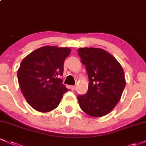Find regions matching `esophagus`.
Returning a JSON list of instances; mask_svg holds the SVG:
<instances>
[{"mask_svg": "<svg viewBox=\"0 0 146 146\" xmlns=\"http://www.w3.org/2000/svg\"><path fill=\"white\" fill-rule=\"evenodd\" d=\"M75 88H76V86H71V89L72 90H75Z\"/></svg>", "mask_w": 146, "mask_h": 146, "instance_id": "obj_1", "label": "esophagus"}]
</instances>
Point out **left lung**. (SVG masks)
Returning a JSON list of instances; mask_svg holds the SVG:
<instances>
[{
    "mask_svg": "<svg viewBox=\"0 0 146 146\" xmlns=\"http://www.w3.org/2000/svg\"><path fill=\"white\" fill-rule=\"evenodd\" d=\"M89 84L85 95H78L81 109L91 117L107 115L117 105L125 86L124 71L110 53L100 48H80Z\"/></svg>",
    "mask_w": 146,
    "mask_h": 146,
    "instance_id": "left-lung-1",
    "label": "left lung"
}]
</instances>
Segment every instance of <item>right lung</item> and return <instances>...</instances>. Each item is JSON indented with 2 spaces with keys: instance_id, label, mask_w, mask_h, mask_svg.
<instances>
[{
  "instance_id": "right-lung-1",
  "label": "right lung",
  "mask_w": 146,
  "mask_h": 146,
  "mask_svg": "<svg viewBox=\"0 0 146 146\" xmlns=\"http://www.w3.org/2000/svg\"><path fill=\"white\" fill-rule=\"evenodd\" d=\"M70 53L67 47L44 46L21 62L18 70L20 88L27 103L37 111L47 113L56 108L68 90L59 77Z\"/></svg>"
}]
</instances>
